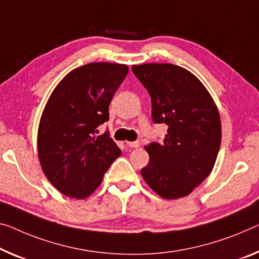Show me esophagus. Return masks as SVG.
<instances>
[{
    "mask_svg": "<svg viewBox=\"0 0 259 259\" xmlns=\"http://www.w3.org/2000/svg\"><path fill=\"white\" fill-rule=\"evenodd\" d=\"M126 143H127V146L131 147V148H138V147H140V145H141V142L139 141V140H137V141H128V142H126Z\"/></svg>",
    "mask_w": 259,
    "mask_h": 259,
    "instance_id": "obj_1",
    "label": "esophagus"
}]
</instances>
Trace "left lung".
<instances>
[{"label": "left lung", "instance_id": "8db88e82", "mask_svg": "<svg viewBox=\"0 0 259 259\" xmlns=\"http://www.w3.org/2000/svg\"><path fill=\"white\" fill-rule=\"evenodd\" d=\"M152 99L154 124H165L163 142L145 148L149 163L141 175L158 196H188L208 176L221 143L219 111L208 91L189 70L171 63L133 66Z\"/></svg>", "mask_w": 259, "mask_h": 259}]
</instances>
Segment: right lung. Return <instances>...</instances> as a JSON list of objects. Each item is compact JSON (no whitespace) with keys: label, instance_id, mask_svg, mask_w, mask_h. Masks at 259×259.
<instances>
[{"label":"right lung","instance_id":"add662e5","mask_svg":"<svg viewBox=\"0 0 259 259\" xmlns=\"http://www.w3.org/2000/svg\"><path fill=\"white\" fill-rule=\"evenodd\" d=\"M127 71L126 65L88 63L52 93L39 124L38 155L47 180L65 196L89 197L120 156L109 131L96 133L109 120V105Z\"/></svg>","mask_w":259,"mask_h":259}]
</instances>
